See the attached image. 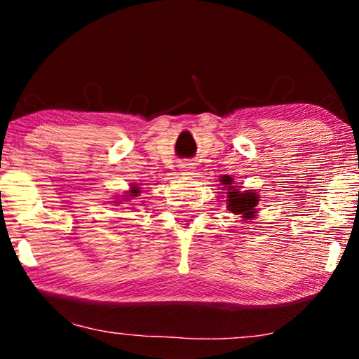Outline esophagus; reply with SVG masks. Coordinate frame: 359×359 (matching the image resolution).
<instances>
[{"label": "esophagus", "mask_w": 359, "mask_h": 359, "mask_svg": "<svg viewBox=\"0 0 359 359\" xmlns=\"http://www.w3.org/2000/svg\"><path fill=\"white\" fill-rule=\"evenodd\" d=\"M179 169H180L182 174L190 175V174H193V171H194V165H193L191 161H182L180 165H179Z\"/></svg>", "instance_id": "34e87169"}]
</instances>
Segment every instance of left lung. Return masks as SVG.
I'll return each instance as SVG.
<instances>
[{"mask_svg": "<svg viewBox=\"0 0 359 359\" xmlns=\"http://www.w3.org/2000/svg\"><path fill=\"white\" fill-rule=\"evenodd\" d=\"M223 190L228 191L226 203L228 209L233 212L234 215H239L244 220H250L257 215V205L259 201V196L253 190L241 191L242 187H236L234 180L229 175H223L220 179Z\"/></svg>", "mask_w": 359, "mask_h": 359, "instance_id": "1", "label": "left lung"}]
</instances>
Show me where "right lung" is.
Returning <instances> with one entry per match:
<instances>
[{"instance_id":"right-lung-1","label":"right lung","mask_w":359,"mask_h":359,"mask_svg":"<svg viewBox=\"0 0 359 359\" xmlns=\"http://www.w3.org/2000/svg\"><path fill=\"white\" fill-rule=\"evenodd\" d=\"M139 188L137 187H135V185H131V190L128 191V194H126V198H135V196H139Z\"/></svg>"}]
</instances>
